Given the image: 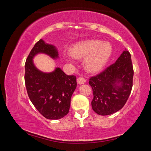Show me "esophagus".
<instances>
[{"label": "esophagus", "mask_w": 151, "mask_h": 151, "mask_svg": "<svg viewBox=\"0 0 151 151\" xmlns=\"http://www.w3.org/2000/svg\"><path fill=\"white\" fill-rule=\"evenodd\" d=\"M76 81H77V83L78 85H82V84H84L86 83L85 78L83 77H78L77 78V80H76Z\"/></svg>", "instance_id": "obj_1"}]
</instances>
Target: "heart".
I'll return each mask as SVG.
<instances>
[{
	"instance_id": "obj_1",
	"label": "heart",
	"mask_w": 151,
	"mask_h": 151,
	"mask_svg": "<svg viewBox=\"0 0 151 151\" xmlns=\"http://www.w3.org/2000/svg\"><path fill=\"white\" fill-rule=\"evenodd\" d=\"M112 52V48L109 42L89 40L74 45L67 59L70 60L73 57L76 58L86 57L84 62L85 69L90 73H96L106 65Z\"/></svg>"
}]
</instances>
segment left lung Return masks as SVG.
<instances>
[{
	"label": "left lung",
	"mask_w": 151,
	"mask_h": 151,
	"mask_svg": "<svg viewBox=\"0 0 151 151\" xmlns=\"http://www.w3.org/2000/svg\"><path fill=\"white\" fill-rule=\"evenodd\" d=\"M133 75L131 56L125 50L115 63L91 77L88 83L93 89V111L104 116L121 110L131 94Z\"/></svg>",
	"instance_id": "obj_1"
}]
</instances>
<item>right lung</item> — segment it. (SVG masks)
Wrapping results in <instances>:
<instances>
[{"mask_svg": "<svg viewBox=\"0 0 151 151\" xmlns=\"http://www.w3.org/2000/svg\"><path fill=\"white\" fill-rule=\"evenodd\" d=\"M45 53L57 58V48L40 39L32 48L25 63L24 81L28 95L33 105L46 119L57 120L68 113L70 99L76 87V77L66 75L60 68L46 73L35 67L33 58Z\"/></svg>", "mask_w": 151, "mask_h": 151, "instance_id": "add662e5", "label": "right lung"}]
</instances>
